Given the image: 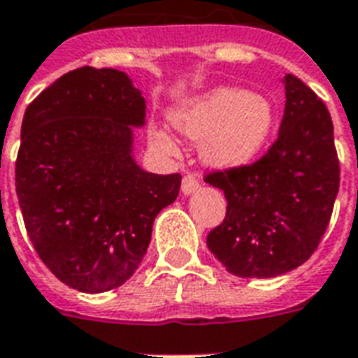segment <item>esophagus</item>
<instances>
[{
  "label": "esophagus",
  "mask_w": 358,
  "mask_h": 358,
  "mask_svg": "<svg viewBox=\"0 0 358 358\" xmlns=\"http://www.w3.org/2000/svg\"><path fill=\"white\" fill-rule=\"evenodd\" d=\"M195 189H199V178L195 176V174H186L184 178H182V192L186 195L194 194Z\"/></svg>",
  "instance_id": "esophagus-1"
}]
</instances>
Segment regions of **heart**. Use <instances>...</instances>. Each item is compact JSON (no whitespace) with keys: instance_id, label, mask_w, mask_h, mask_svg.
I'll return each mask as SVG.
<instances>
[{"instance_id":"heart-1","label":"heart","mask_w":358,"mask_h":358,"mask_svg":"<svg viewBox=\"0 0 358 358\" xmlns=\"http://www.w3.org/2000/svg\"><path fill=\"white\" fill-rule=\"evenodd\" d=\"M187 138L203 141V159L218 169L251 163L268 140L274 110L264 97L248 90L217 88L203 94L174 115ZM155 140L172 149L169 134L159 130Z\"/></svg>"}]
</instances>
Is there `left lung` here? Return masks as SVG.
Returning <instances> with one entry per match:
<instances>
[{
	"mask_svg": "<svg viewBox=\"0 0 358 358\" xmlns=\"http://www.w3.org/2000/svg\"><path fill=\"white\" fill-rule=\"evenodd\" d=\"M284 84V118L268 151L205 176L228 201L207 248L240 278H274L305 263L330 224L339 189L330 113L297 76L285 74Z\"/></svg>",
	"mask_w": 358,
	"mask_h": 358,
	"instance_id": "obj_1",
	"label": "left lung"
}]
</instances>
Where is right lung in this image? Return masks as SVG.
Returning <instances> with one entry per match:
<instances>
[{"mask_svg":"<svg viewBox=\"0 0 358 358\" xmlns=\"http://www.w3.org/2000/svg\"><path fill=\"white\" fill-rule=\"evenodd\" d=\"M145 99L117 69L63 74L22 118L15 186L43 264L73 289L101 293L140 266L153 220L178 197L180 174H153L132 157Z\"/></svg>","mask_w":358,"mask_h":358,"instance_id":"add662e5","label":"right lung"}]
</instances>
